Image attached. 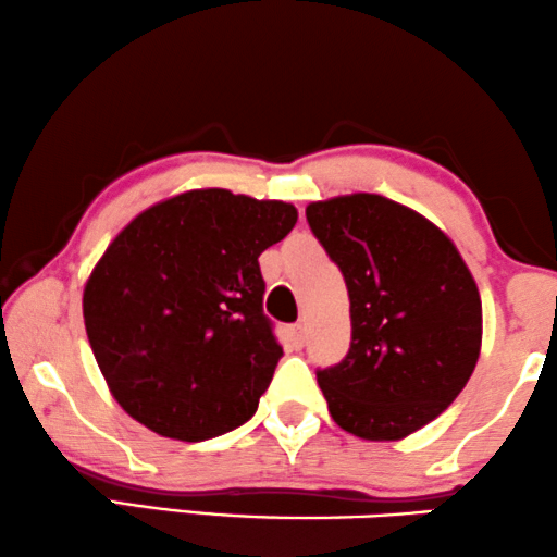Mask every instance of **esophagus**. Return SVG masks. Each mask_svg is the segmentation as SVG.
I'll return each instance as SVG.
<instances>
[{
    "label": "esophagus",
    "mask_w": 557,
    "mask_h": 557,
    "mask_svg": "<svg viewBox=\"0 0 557 557\" xmlns=\"http://www.w3.org/2000/svg\"><path fill=\"white\" fill-rule=\"evenodd\" d=\"M288 336H292V344L296 346V349H301V346H304V338H306V329H304V324H294L292 329H288Z\"/></svg>",
    "instance_id": "34e87169"
}]
</instances>
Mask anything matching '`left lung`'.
I'll use <instances>...</instances> for the list:
<instances>
[{"label":"left lung","mask_w":557,"mask_h":557,"mask_svg":"<svg viewBox=\"0 0 557 557\" xmlns=\"http://www.w3.org/2000/svg\"><path fill=\"white\" fill-rule=\"evenodd\" d=\"M306 221L349 292V354L317 374L329 414L361 440H405L474 372L478 284L445 231L376 193L317 200Z\"/></svg>","instance_id":"obj_1"}]
</instances>
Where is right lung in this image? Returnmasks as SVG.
<instances>
[{"instance_id":"add662e5","label":"right lung","mask_w":557,"mask_h":557,"mask_svg":"<svg viewBox=\"0 0 557 557\" xmlns=\"http://www.w3.org/2000/svg\"><path fill=\"white\" fill-rule=\"evenodd\" d=\"M284 200L196 188L125 225L85 281L83 317L117 405L160 437L211 440L251 419L281 346L259 256L296 225Z\"/></svg>"}]
</instances>
